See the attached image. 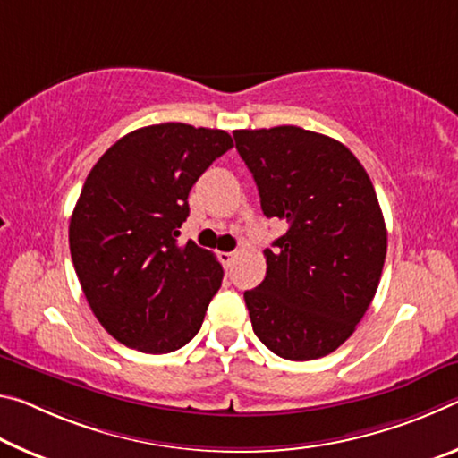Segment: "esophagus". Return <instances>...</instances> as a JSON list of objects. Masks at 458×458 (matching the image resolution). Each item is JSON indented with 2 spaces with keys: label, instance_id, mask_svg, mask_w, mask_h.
<instances>
[{
  "label": "esophagus",
  "instance_id": "34e87169",
  "mask_svg": "<svg viewBox=\"0 0 458 458\" xmlns=\"http://www.w3.org/2000/svg\"><path fill=\"white\" fill-rule=\"evenodd\" d=\"M219 259H221V264H223L225 267H229L231 261L235 259V253H233V251H221V253H219Z\"/></svg>",
  "mask_w": 458,
  "mask_h": 458
}]
</instances>
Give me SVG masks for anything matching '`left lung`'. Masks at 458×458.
<instances>
[{"instance_id": "left-lung-1", "label": "left lung", "mask_w": 458, "mask_h": 458, "mask_svg": "<svg viewBox=\"0 0 458 458\" xmlns=\"http://www.w3.org/2000/svg\"><path fill=\"white\" fill-rule=\"evenodd\" d=\"M261 211L288 231L266 250L267 272L243 298L253 333L278 357L339 349L376 296L387 231L376 189L349 148L296 125L233 131Z\"/></svg>"}]
</instances>
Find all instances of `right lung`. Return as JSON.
Here are the masks:
<instances>
[{"label":"right lung","mask_w":458,"mask_h":458,"mask_svg":"<svg viewBox=\"0 0 458 458\" xmlns=\"http://www.w3.org/2000/svg\"><path fill=\"white\" fill-rule=\"evenodd\" d=\"M229 148L223 130L148 125L89 172L71 216V258L97 320L125 347L170 353L199 333L223 267L176 237L192 184Z\"/></svg>","instance_id":"1"}]
</instances>
